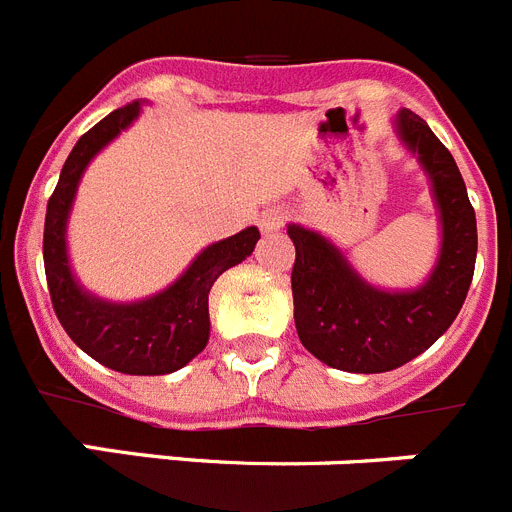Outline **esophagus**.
<instances>
[{
    "mask_svg": "<svg viewBox=\"0 0 512 512\" xmlns=\"http://www.w3.org/2000/svg\"><path fill=\"white\" fill-rule=\"evenodd\" d=\"M285 224V211L280 209H267L260 214V229L262 232H278Z\"/></svg>",
    "mask_w": 512,
    "mask_h": 512,
    "instance_id": "esophagus-1",
    "label": "esophagus"
}]
</instances>
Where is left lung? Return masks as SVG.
Wrapping results in <instances>:
<instances>
[{
  "label": "left lung",
  "instance_id": "8db88e82",
  "mask_svg": "<svg viewBox=\"0 0 512 512\" xmlns=\"http://www.w3.org/2000/svg\"><path fill=\"white\" fill-rule=\"evenodd\" d=\"M403 142L434 183L444 242L434 275L411 293H385L354 273L321 234L290 224L293 319L303 347L344 372H388L428 349L457 319L477 260V219L451 153L418 114H398Z\"/></svg>",
  "mask_w": 512,
  "mask_h": 512
}]
</instances>
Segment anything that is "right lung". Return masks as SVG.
Wrapping results in <instances>:
<instances>
[{
    "label": "right lung",
    "mask_w": 512,
    "mask_h": 512,
    "mask_svg": "<svg viewBox=\"0 0 512 512\" xmlns=\"http://www.w3.org/2000/svg\"><path fill=\"white\" fill-rule=\"evenodd\" d=\"M137 112V101L114 109L81 135L68 155L45 211V278L55 316L89 357L124 375H168L188 365L206 347L211 285L224 270L252 255L260 232L250 227L206 247L176 283L147 301L107 303L78 288L66 257V219L73 193L89 160L114 140Z\"/></svg>",
    "instance_id": "obj_1"
}]
</instances>
